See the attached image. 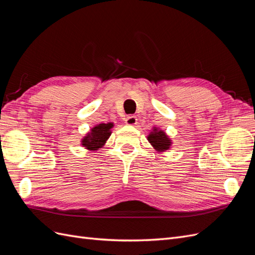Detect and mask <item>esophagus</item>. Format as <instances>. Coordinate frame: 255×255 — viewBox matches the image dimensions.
<instances>
[{"instance_id":"obj_1","label":"esophagus","mask_w":255,"mask_h":255,"mask_svg":"<svg viewBox=\"0 0 255 255\" xmlns=\"http://www.w3.org/2000/svg\"><path fill=\"white\" fill-rule=\"evenodd\" d=\"M126 123L128 126H135L137 123V118L135 117V116L130 115V116H128L127 119H126Z\"/></svg>"}]
</instances>
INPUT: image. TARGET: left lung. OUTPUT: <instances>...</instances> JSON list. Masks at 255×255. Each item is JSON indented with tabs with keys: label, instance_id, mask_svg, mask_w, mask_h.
Returning a JSON list of instances; mask_svg holds the SVG:
<instances>
[{
	"label": "left lung",
	"instance_id": "8db88e82",
	"mask_svg": "<svg viewBox=\"0 0 255 255\" xmlns=\"http://www.w3.org/2000/svg\"><path fill=\"white\" fill-rule=\"evenodd\" d=\"M148 140L151 142V144L154 146V149L164 152L170 148L171 141L169 139L168 136L165 134L163 130H159L157 128H154L153 132L150 133L148 136Z\"/></svg>",
	"mask_w": 255,
	"mask_h": 255
}]
</instances>
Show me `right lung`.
<instances>
[{
	"label": "right lung",
	"mask_w": 255,
	"mask_h": 255,
	"mask_svg": "<svg viewBox=\"0 0 255 255\" xmlns=\"http://www.w3.org/2000/svg\"><path fill=\"white\" fill-rule=\"evenodd\" d=\"M113 128V123H101L91 129V132L84 137L82 140V144L85 148L90 151H96L100 148H102L103 144L109 139L112 132L111 128Z\"/></svg>",
	"instance_id": "1"
}]
</instances>
